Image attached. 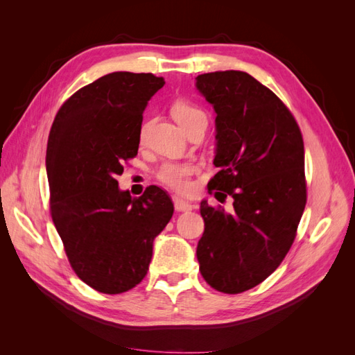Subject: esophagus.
<instances>
[{"label": "esophagus", "instance_id": "esophagus-1", "mask_svg": "<svg viewBox=\"0 0 355 355\" xmlns=\"http://www.w3.org/2000/svg\"><path fill=\"white\" fill-rule=\"evenodd\" d=\"M173 204H175V209L178 211H189L192 210V204L187 200H184L179 196H173Z\"/></svg>", "mask_w": 355, "mask_h": 355}]
</instances>
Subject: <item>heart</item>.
<instances>
[{
  "label": "heart",
  "instance_id": "b5f03b06",
  "mask_svg": "<svg viewBox=\"0 0 355 355\" xmlns=\"http://www.w3.org/2000/svg\"><path fill=\"white\" fill-rule=\"evenodd\" d=\"M171 115H173L178 124L188 130V128L200 121L207 123V115L204 112L200 106L192 103L189 101H176L171 106ZM148 124L145 123L141 127V132H139V137L144 141L146 136ZM197 170V166L194 163H189V161H166V163L161 164L157 170V178L158 180L163 182L171 189L176 191H185L189 187V178Z\"/></svg>",
  "mask_w": 355,
  "mask_h": 355
}]
</instances>
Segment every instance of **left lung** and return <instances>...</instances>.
<instances>
[{
	"instance_id": "8db88e82",
	"label": "left lung",
	"mask_w": 355,
	"mask_h": 355,
	"mask_svg": "<svg viewBox=\"0 0 355 355\" xmlns=\"http://www.w3.org/2000/svg\"><path fill=\"white\" fill-rule=\"evenodd\" d=\"M196 80L216 112L219 171L207 187L234 200L231 213L201 201L197 259L207 284L235 295L270 277L295 241L306 204L302 133L287 106L247 72Z\"/></svg>"
}]
</instances>
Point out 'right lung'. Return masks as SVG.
I'll list each match as a JSON object with an SVG mask.
<instances>
[{
	"label": "right lung",
	"instance_id": "right-lung-1",
	"mask_svg": "<svg viewBox=\"0 0 355 355\" xmlns=\"http://www.w3.org/2000/svg\"><path fill=\"white\" fill-rule=\"evenodd\" d=\"M164 84L153 73L103 75L60 106L49 135L51 219L72 270L101 293L144 280L154 240L173 216L161 188L132 197L116 182L137 154L146 105Z\"/></svg>",
	"mask_w": 355,
	"mask_h": 355
}]
</instances>
